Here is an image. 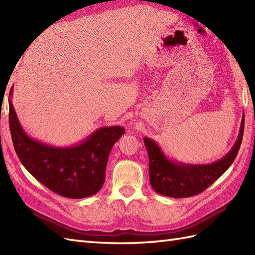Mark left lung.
Wrapping results in <instances>:
<instances>
[{
    "instance_id": "8db88e82",
    "label": "left lung",
    "mask_w": 255,
    "mask_h": 255,
    "mask_svg": "<svg viewBox=\"0 0 255 255\" xmlns=\"http://www.w3.org/2000/svg\"><path fill=\"white\" fill-rule=\"evenodd\" d=\"M243 129L245 116L234 147L220 160L209 164H186L170 160L154 140L144 137L151 186L158 194L173 198L191 197L204 192L234 163L242 142Z\"/></svg>"
}]
</instances>
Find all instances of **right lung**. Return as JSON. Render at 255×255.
<instances>
[{"label": "right lung", "mask_w": 255, "mask_h": 255, "mask_svg": "<svg viewBox=\"0 0 255 255\" xmlns=\"http://www.w3.org/2000/svg\"><path fill=\"white\" fill-rule=\"evenodd\" d=\"M9 91V130L14 149L25 169L50 191L68 198L96 194L105 181L114 143L125 133L122 126L101 127L71 147H52L29 137L20 126Z\"/></svg>", "instance_id": "right-lung-1"}]
</instances>
